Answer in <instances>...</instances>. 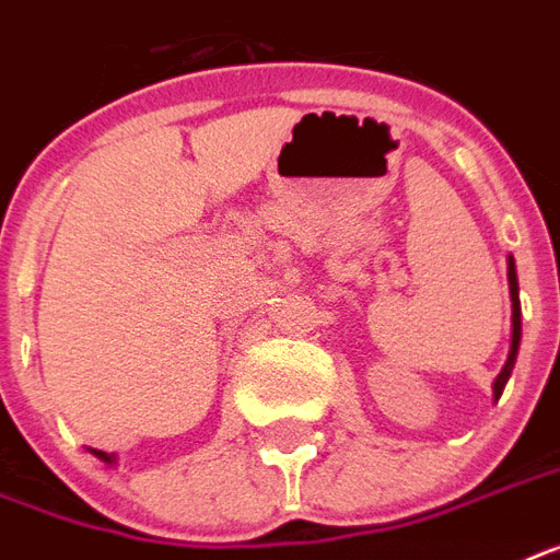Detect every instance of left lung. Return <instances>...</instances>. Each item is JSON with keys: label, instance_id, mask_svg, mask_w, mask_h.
<instances>
[{"label": "left lung", "instance_id": "left-lung-1", "mask_svg": "<svg viewBox=\"0 0 560 560\" xmlns=\"http://www.w3.org/2000/svg\"><path fill=\"white\" fill-rule=\"evenodd\" d=\"M509 295H512V348H509V357H506V365L503 371L498 374L494 380V399L501 397L503 388H506L509 376H512V368H515V359H517V348H521V299H517V272H515V258L509 256Z\"/></svg>", "mask_w": 560, "mask_h": 560}]
</instances>
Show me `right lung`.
<instances>
[{"instance_id":"obj_1","label":"right lung","mask_w":560,"mask_h":560,"mask_svg":"<svg viewBox=\"0 0 560 560\" xmlns=\"http://www.w3.org/2000/svg\"><path fill=\"white\" fill-rule=\"evenodd\" d=\"M94 454H97L100 460L103 463H115V454H106V452H97V448H94Z\"/></svg>"}]
</instances>
